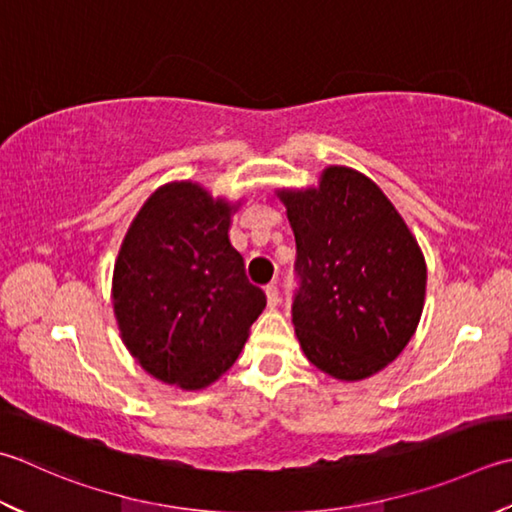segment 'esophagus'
Here are the masks:
<instances>
[{
    "mask_svg": "<svg viewBox=\"0 0 512 512\" xmlns=\"http://www.w3.org/2000/svg\"><path fill=\"white\" fill-rule=\"evenodd\" d=\"M266 299H268V306L275 308L279 304V290L275 284H268L266 286Z\"/></svg>",
    "mask_w": 512,
    "mask_h": 512,
    "instance_id": "esophagus-1",
    "label": "esophagus"
}]
</instances>
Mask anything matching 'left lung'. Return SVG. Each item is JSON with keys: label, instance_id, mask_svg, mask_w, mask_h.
<instances>
[{"label": "left lung", "instance_id": "obj_1", "mask_svg": "<svg viewBox=\"0 0 512 512\" xmlns=\"http://www.w3.org/2000/svg\"><path fill=\"white\" fill-rule=\"evenodd\" d=\"M295 233L302 288L293 324L308 362L359 382L386 368L415 335L426 259L373 179L326 166L317 186L277 188Z\"/></svg>", "mask_w": 512, "mask_h": 512}]
</instances>
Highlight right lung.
<instances>
[{
	"label": "right lung",
	"instance_id": "obj_1",
	"mask_svg": "<svg viewBox=\"0 0 512 512\" xmlns=\"http://www.w3.org/2000/svg\"><path fill=\"white\" fill-rule=\"evenodd\" d=\"M242 206L182 179L159 186L130 222L113 270V313L128 353L182 390L235 364L266 295L248 282L228 230Z\"/></svg>",
	"mask_w": 512,
	"mask_h": 512
}]
</instances>
